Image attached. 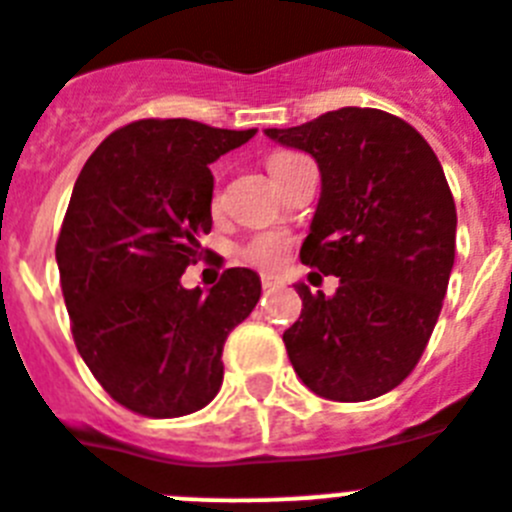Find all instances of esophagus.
<instances>
[{
  "instance_id": "34e87169",
  "label": "esophagus",
  "mask_w": 512,
  "mask_h": 512,
  "mask_svg": "<svg viewBox=\"0 0 512 512\" xmlns=\"http://www.w3.org/2000/svg\"><path fill=\"white\" fill-rule=\"evenodd\" d=\"M261 285H264V290H272V287L279 285V277H274V274H261Z\"/></svg>"
}]
</instances>
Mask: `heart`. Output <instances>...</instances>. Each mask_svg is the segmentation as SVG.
I'll use <instances>...</instances> for the list:
<instances>
[{"label": "heart", "mask_w": 512, "mask_h": 512, "mask_svg": "<svg viewBox=\"0 0 512 512\" xmlns=\"http://www.w3.org/2000/svg\"><path fill=\"white\" fill-rule=\"evenodd\" d=\"M292 157H298V155H292V152H277V155L269 157V170L287 163V160H292ZM287 248H290V238H287L285 233H261L256 235L246 248H243V259L269 269V266H277L279 261L285 259Z\"/></svg>", "instance_id": "b5f03b06"}]
</instances>
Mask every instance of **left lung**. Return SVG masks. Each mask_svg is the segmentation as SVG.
<instances>
[{
    "mask_svg": "<svg viewBox=\"0 0 512 512\" xmlns=\"http://www.w3.org/2000/svg\"><path fill=\"white\" fill-rule=\"evenodd\" d=\"M264 134L318 163L300 261L339 277L331 298L295 285L303 313L282 334L287 357L323 399H375L414 370L451 279L456 204L440 160L414 126L378 108Z\"/></svg>",
    "mask_w": 512,
    "mask_h": 512,
    "instance_id": "8db88e82",
    "label": "left lung"
}]
</instances>
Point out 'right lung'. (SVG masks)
<instances>
[{
  "label": "right lung",
  "instance_id": "1",
  "mask_svg": "<svg viewBox=\"0 0 512 512\" xmlns=\"http://www.w3.org/2000/svg\"><path fill=\"white\" fill-rule=\"evenodd\" d=\"M256 134L144 119L103 139L82 168L56 240L61 292L85 365L144 417H183L222 386V347L261 298L251 269L209 292L181 274L212 230L209 165Z\"/></svg>",
  "mask_w": 512,
  "mask_h": 512
}]
</instances>
